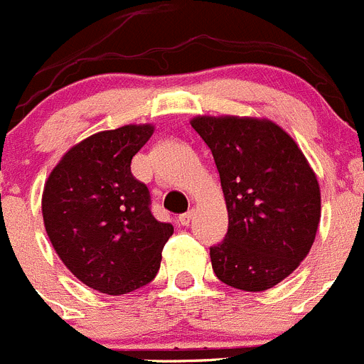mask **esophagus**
Segmentation results:
<instances>
[{"mask_svg": "<svg viewBox=\"0 0 364 364\" xmlns=\"http://www.w3.org/2000/svg\"><path fill=\"white\" fill-rule=\"evenodd\" d=\"M193 218H195V209H191V210H189V213H186V214H180L178 221H180V225H184V227H188V225L193 221Z\"/></svg>", "mask_w": 364, "mask_h": 364, "instance_id": "34e87169", "label": "esophagus"}]
</instances>
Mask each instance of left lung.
I'll use <instances>...</instances> for the list:
<instances>
[{
	"instance_id": "obj_1",
	"label": "left lung",
	"mask_w": 364,
	"mask_h": 364,
	"mask_svg": "<svg viewBox=\"0 0 364 364\" xmlns=\"http://www.w3.org/2000/svg\"><path fill=\"white\" fill-rule=\"evenodd\" d=\"M191 127L213 151L228 230L210 248L218 279L266 291L307 257L321 218L316 173L284 128L268 117L196 116Z\"/></svg>"
}]
</instances>
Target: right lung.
<instances>
[{"instance_id": "add662e5", "label": "right lung", "mask_w": 364, "mask_h": 364, "mask_svg": "<svg viewBox=\"0 0 364 364\" xmlns=\"http://www.w3.org/2000/svg\"><path fill=\"white\" fill-rule=\"evenodd\" d=\"M151 123L103 130L69 148L44 182L43 220L65 268L105 295L146 286L161 268L171 223L150 213V193L130 171Z\"/></svg>"}]
</instances>
